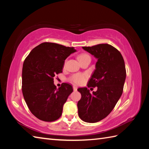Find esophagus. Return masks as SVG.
<instances>
[{
	"label": "esophagus",
	"mask_w": 149,
	"mask_h": 149,
	"mask_svg": "<svg viewBox=\"0 0 149 149\" xmlns=\"http://www.w3.org/2000/svg\"><path fill=\"white\" fill-rule=\"evenodd\" d=\"M73 89H74V91H77V86H75V85H74V86H73Z\"/></svg>",
	"instance_id": "34e87169"
}]
</instances>
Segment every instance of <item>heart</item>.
I'll list each match as a JSON object with an SVG mask.
<instances>
[{"instance_id":"1","label":"heart","mask_w":149,"mask_h":149,"mask_svg":"<svg viewBox=\"0 0 149 149\" xmlns=\"http://www.w3.org/2000/svg\"><path fill=\"white\" fill-rule=\"evenodd\" d=\"M86 58H90V56L87 54L86 53H83L78 56L79 61H81ZM88 77V75L86 74H84V73H77V74H74L71 75L70 77L69 78V81L71 83H74L76 85H81L83 84L85 81H86V79Z\"/></svg>"}]
</instances>
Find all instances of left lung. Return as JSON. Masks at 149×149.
<instances>
[{
  "label": "left lung",
  "instance_id": "left-lung-1",
  "mask_svg": "<svg viewBox=\"0 0 149 149\" xmlns=\"http://www.w3.org/2000/svg\"><path fill=\"white\" fill-rule=\"evenodd\" d=\"M83 49L97 58L96 68L88 87H97L90 93L87 88L77 90L81 99L77 103L78 115L85 122L95 123L109 115L121 97L126 77L124 60L118 50L107 43Z\"/></svg>",
  "mask_w": 149,
  "mask_h": 149
}]
</instances>
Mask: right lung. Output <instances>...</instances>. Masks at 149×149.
I'll return each instance as SVG.
<instances>
[{
	"mask_svg": "<svg viewBox=\"0 0 149 149\" xmlns=\"http://www.w3.org/2000/svg\"><path fill=\"white\" fill-rule=\"evenodd\" d=\"M75 51L74 47L44 42L34 47L25 59L22 93L31 112L38 119L53 122L61 116L73 88L64 83L57 89L54 77L62 73L65 60Z\"/></svg>",
	"mask_w": 149,
	"mask_h": 149,
	"instance_id": "1",
	"label": "right lung"
}]
</instances>
